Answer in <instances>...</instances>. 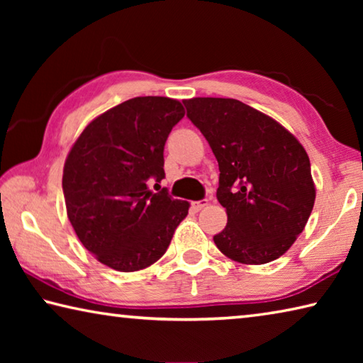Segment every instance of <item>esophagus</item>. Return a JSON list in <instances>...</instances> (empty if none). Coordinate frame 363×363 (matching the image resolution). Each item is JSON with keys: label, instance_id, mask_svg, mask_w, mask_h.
Returning a JSON list of instances; mask_svg holds the SVG:
<instances>
[{"label": "esophagus", "instance_id": "34e87169", "mask_svg": "<svg viewBox=\"0 0 363 363\" xmlns=\"http://www.w3.org/2000/svg\"><path fill=\"white\" fill-rule=\"evenodd\" d=\"M208 205V200L205 199V200H200V201H192V210L194 211H200V210H203V208Z\"/></svg>", "mask_w": 363, "mask_h": 363}]
</instances>
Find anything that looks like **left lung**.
I'll list each match as a JSON object with an SVG mask.
<instances>
[{"label":"left lung","instance_id":"8db88e82","mask_svg":"<svg viewBox=\"0 0 363 363\" xmlns=\"http://www.w3.org/2000/svg\"><path fill=\"white\" fill-rule=\"evenodd\" d=\"M184 106L219 164L216 195L227 225L213 237L216 247L242 264L277 259L314 208L304 147L277 121L237 99L194 97Z\"/></svg>","mask_w":363,"mask_h":363}]
</instances>
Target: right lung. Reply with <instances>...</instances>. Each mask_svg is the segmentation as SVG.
Here are the masks:
<instances>
[{
	"label": "right lung",
	"instance_id": "1",
	"mask_svg": "<svg viewBox=\"0 0 363 363\" xmlns=\"http://www.w3.org/2000/svg\"><path fill=\"white\" fill-rule=\"evenodd\" d=\"M184 113L168 97H134L97 116L73 144L62 177L67 214L79 242L106 266H152L187 216V201L167 187L149 189L164 177V144Z\"/></svg>",
	"mask_w": 363,
	"mask_h": 363
}]
</instances>
